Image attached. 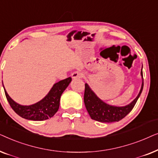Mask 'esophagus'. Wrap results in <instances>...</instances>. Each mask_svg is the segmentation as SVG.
Wrapping results in <instances>:
<instances>
[{"label":"esophagus","mask_w":158,"mask_h":158,"mask_svg":"<svg viewBox=\"0 0 158 158\" xmlns=\"http://www.w3.org/2000/svg\"><path fill=\"white\" fill-rule=\"evenodd\" d=\"M83 76V73L81 72V71H75V72L73 73L72 77L73 79H81Z\"/></svg>","instance_id":"34e87169"}]
</instances>
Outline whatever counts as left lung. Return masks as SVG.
I'll return each mask as SVG.
<instances>
[{
  "label": "left lung",
  "mask_w": 158,
  "mask_h": 158,
  "mask_svg": "<svg viewBox=\"0 0 158 158\" xmlns=\"http://www.w3.org/2000/svg\"><path fill=\"white\" fill-rule=\"evenodd\" d=\"M141 76L142 81L139 94L130 103L124 106H111L105 103L96 96V94L94 92V90H92L88 84L85 83L84 103H85V108L90 118L99 122L104 123L118 122L124 118L132 110L143 89L144 81L142 68L141 70Z\"/></svg>",
  "instance_id": "left-lung-1"
}]
</instances>
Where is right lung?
I'll return each instance as SVG.
<instances>
[{
	"label": "right lung",
	"instance_id": "right-lung-1",
	"mask_svg": "<svg viewBox=\"0 0 158 158\" xmlns=\"http://www.w3.org/2000/svg\"><path fill=\"white\" fill-rule=\"evenodd\" d=\"M71 81L72 78L70 77L55 83L44 98L29 106H23L15 102L6 92L4 86L3 88L10 107L19 116L28 120L43 121L52 117L58 111L60 97Z\"/></svg>",
	"mask_w": 158,
	"mask_h": 158
}]
</instances>
